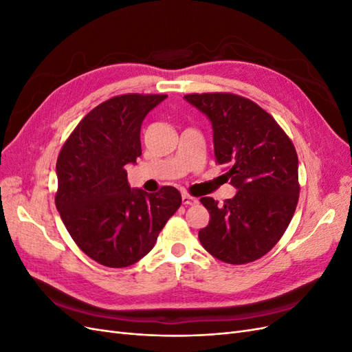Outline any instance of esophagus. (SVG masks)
Masks as SVG:
<instances>
[{
	"label": "esophagus",
	"mask_w": 352,
	"mask_h": 352,
	"mask_svg": "<svg viewBox=\"0 0 352 352\" xmlns=\"http://www.w3.org/2000/svg\"><path fill=\"white\" fill-rule=\"evenodd\" d=\"M182 202H184L185 206H194V204H198V198L190 197L189 194L184 192V194H182Z\"/></svg>",
	"instance_id": "34e87169"
}]
</instances>
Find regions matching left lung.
<instances>
[{"label":"left lung","instance_id":"1","mask_svg":"<svg viewBox=\"0 0 352 352\" xmlns=\"http://www.w3.org/2000/svg\"><path fill=\"white\" fill-rule=\"evenodd\" d=\"M212 127L214 157L228 167L236 195L223 206L201 198L208 225L198 238L212 257L229 264L258 260L279 242L294 216L300 184L295 146L260 105L235 94H189Z\"/></svg>","mask_w":352,"mask_h":352}]
</instances>
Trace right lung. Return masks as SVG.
I'll return each mask as SVG.
<instances>
[{
	"mask_svg": "<svg viewBox=\"0 0 352 352\" xmlns=\"http://www.w3.org/2000/svg\"><path fill=\"white\" fill-rule=\"evenodd\" d=\"M167 95L126 94L83 117L57 158L56 207L78 247L107 267H127L153 250L166 221L182 204L180 192L132 189L126 164L141 150L145 116Z\"/></svg>",
	"mask_w": 352,
	"mask_h": 352,
	"instance_id": "1",
	"label": "right lung"
}]
</instances>
